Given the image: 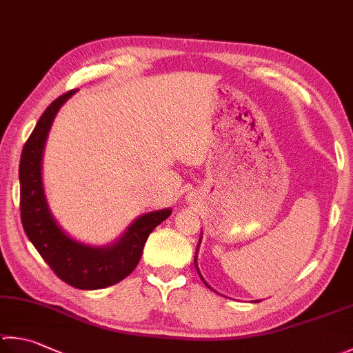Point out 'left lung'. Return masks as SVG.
I'll list each match as a JSON object with an SVG mask.
<instances>
[{
	"instance_id": "8db88e82",
	"label": "left lung",
	"mask_w": 353,
	"mask_h": 353,
	"mask_svg": "<svg viewBox=\"0 0 353 353\" xmlns=\"http://www.w3.org/2000/svg\"><path fill=\"white\" fill-rule=\"evenodd\" d=\"M199 243H201V239H199ZM195 268H196V272H198V275H199V278H201V280H203V283H204L205 285H208V288H209V289H212V288H210V285H209L208 283H205V281H204V278L201 276V274H199V270H198V265H196V256H195Z\"/></svg>"
}]
</instances>
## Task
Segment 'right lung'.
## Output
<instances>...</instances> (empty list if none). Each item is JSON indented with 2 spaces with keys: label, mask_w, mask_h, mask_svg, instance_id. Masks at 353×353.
<instances>
[{
  "label": "right lung",
  "mask_w": 353,
  "mask_h": 353,
  "mask_svg": "<svg viewBox=\"0 0 353 353\" xmlns=\"http://www.w3.org/2000/svg\"><path fill=\"white\" fill-rule=\"evenodd\" d=\"M75 92L69 90L58 97L44 110L24 144L19 161V209L26 235L57 276L72 288L95 290L114 285L134 272L150 232L172 210H155L138 216L117 243L104 248L79 243L59 228L44 196L41 159L53 118Z\"/></svg>",
  "instance_id": "right-lung-1"
}]
</instances>
